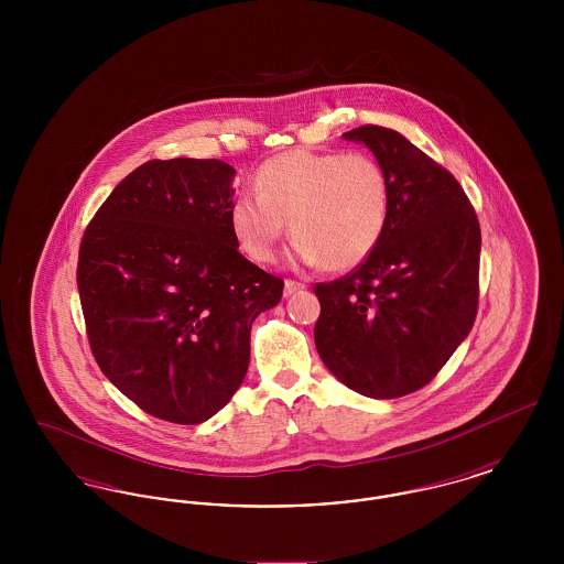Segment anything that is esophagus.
<instances>
[{"label":"esophagus","instance_id":"obj_1","mask_svg":"<svg viewBox=\"0 0 564 564\" xmlns=\"http://www.w3.org/2000/svg\"><path fill=\"white\" fill-rule=\"evenodd\" d=\"M300 290H304V283H297V281L288 279V281H285V288H283V295L288 297V295H294L295 292H300Z\"/></svg>","mask_w":564,"mask_h":564}]
</instances>
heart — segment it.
Masks as SVG:
<instances>
[{
	"mask_svg": "<svg viewBox=\"0 0 564 564\" xmlns=\"http://www.w3.org/2000/svg\"><path fill=\"white\" fill-rule=\"evenodd\" d=\"M256 193L232 200L228 221L242 251L269 264L288 221L302 264L349 270L366 262L391 217V184L368 154L292 150L264 162Z\"/></svg>",
	"mask_w": 564,
	"mask_h": 564,
	"instance_id": "obj_1",
	"label": "heart"
}]
</instances>
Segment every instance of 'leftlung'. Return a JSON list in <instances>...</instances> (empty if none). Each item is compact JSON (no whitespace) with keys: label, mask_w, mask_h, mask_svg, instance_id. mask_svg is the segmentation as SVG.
<instances>
[{"label":"left lung","mask_w":564,"mask_h":564,"mask_svg":"<svg viewBox=\"0 0 564 564\" xmlns=\"http://www.w3.org/2000/svg\"><path fill=\"white\" fill-rule=\"evenodd\" d=\"M343 137L384 169L391 217L366 262L315 285V347L343 384L393 400L425 387L474 327L480 224L455 177L403 134L366 124Z\"/></svg>","instance_id":"1"}]
</instances>
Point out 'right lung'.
Masks as SVG:
<instances>
[{"mask_svg": "<svg viewBox=\"0 0 564 564\" xmlns=\"http://www.w3.org/2000/svg\"><path fill=\"white\" fill-rule=\"evenodd\" d=\"M228 162L150 161L88 224L78 292L93 355L143 412L198 425L232 400L249 368L251 323L283 281L239 253Z\"/></svg>", "mask_w": 564, "mask_h": 564, "instance_id": "obj_1", "label": "right lung"}]
</instances>
